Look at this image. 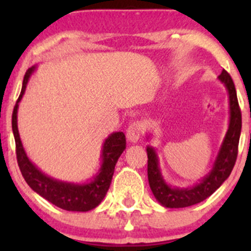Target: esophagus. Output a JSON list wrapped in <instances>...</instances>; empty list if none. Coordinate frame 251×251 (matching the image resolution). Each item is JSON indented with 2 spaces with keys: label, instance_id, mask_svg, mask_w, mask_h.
Wrapping results in <instances>:
<instances>
[{
  "label": "esophagus",
  "instance_id": "34e87169",
  "mask_svg": "<svg viewBox=\"0 0 251 251\" xmlns=\"http://www.w3.org/2000/svg\"><path fill=\"white\" fill-rule=\"evenodd\" d=\"M142 133H143V125H142L141 123H138V121L131 124V125L128 126L127 131H126L127 140L132 142V143H136V142L140 140Z\"/></svg>",
  "mask_w": 251,
  "mask_h": 251
}]
</instances>
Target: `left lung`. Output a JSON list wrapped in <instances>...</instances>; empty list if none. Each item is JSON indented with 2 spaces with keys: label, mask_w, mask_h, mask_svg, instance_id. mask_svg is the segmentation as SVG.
Wrapping results in <instances>:
<instances>
[{
  "label": "left lung",
  "mask_w": 251,
  "mask_h": 251,
  "mask_svg": "<svg viewBox=\"0 0 251 251\" xmlns=\"http://www.w3.org/2000/svg\"><path fill=\"white\" fill-rule=\"evenodd\" d=\"M219 80L226 86L229 98V125L221 148L216 156L212 170L191 188H176L169 186L163 178L159 169L158 156L153 147H147L148 155V181L156 201L166 207H186L198 204L209 198L231 175L238 155L240 130H242V113L238 104L237 92L231 75L222 70Z\"/></svg>",
  "instance_id": "left-lung-1"
}]
</instances>
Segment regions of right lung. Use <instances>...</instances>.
Wrapping results in <instances>:
<instances>
[{"mask_svg": "<svg viewBox=\"0 0 251 251\" xmlns=\"http://www.w3.org/2000/svg\"><path fill=\"white\" fill-rule=\"evenodd\" d=\"M35 69L36 67H31L25 73L22 92L12 114V130H13L14 140H16L17 161L20 173L32 191L60 209L68 210V211H88V210L95 209L100 204L109 189L116 161L126 148L125 135L123 132H113L108 136L102 149V166L100 169V173L90 183L78 184L58 181L41 173L29 160L23 148L17 123V113L18 107H19L18 103L22 100L30 75Z\"/></svg>", "mask_w": 251, "mask_h": 251, "instance_id": "add662e5", "label": "right lung"}]
</instances>
